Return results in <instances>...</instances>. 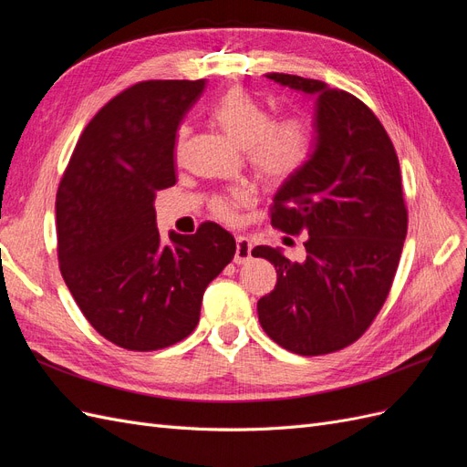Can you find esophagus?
Masks as SVG:
<instances>
[{"mask_svg": "<svg viewBox=\"0 0 467 467\" xmlns=\"http://www.w3.org/2000/svg\"><path fill=\"white\" fill-rule=\"evenodd\" d=\"M251 249H253L251 239L245 237V235H239V237L235 239V257H234V261H235L237 265L249 263V259H251Z\"/></svg>", "mask_w": 467, "mask_h": 467, "instance_id": "esophagus-1", "label": "esophagus"}]
</instances>
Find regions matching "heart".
Returning <instances> with one entry per match:
<instances>
[{"mask_svg": "<svg viewBox=\"0 0 467 467\" xmlns=\"http://www.w3.org/2000/svg\"><path fill=\"white\" fill-rule=\"evenodd\" d=\"M212 117L239 146L245 148V158L266 181L280 182L300 173L312 160L316 148L314 126L304 115L273 119L271 110L242 88L225 93ZM187 126L177 132V146L185 142ZM255 201V191L237 185L216 194L210 201V212L222 222H235L239 210Z\"/></svg>", "mask_w": 467, "mask_h": 467, "instance_id": "heart-1", "label": "heart"}]
</instances>
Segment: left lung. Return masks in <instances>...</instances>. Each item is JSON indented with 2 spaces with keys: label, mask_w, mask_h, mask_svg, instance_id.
<instances>
[{
  "label": "left lung",
  "mask_w": 467,
  "mask_h": 467,
  "mask_svg": "<svg viewBox=\"0 0 467 467\" xmlns=\"http://www.w3.org/2000/svg\"><path fill=\"white\" fill-rule=\"evenodd\" d=\"M317 95V144L300 173L275 194L271 223L307 234L306 259L257 245L276 266V286L257 304L265 333L302 357L329 355L360 338L384 306L407 235L400 160L360 99L319 79L268 74Z\"/></svg>",
  "instance_id": "left-lung-1"
}]
</instances>
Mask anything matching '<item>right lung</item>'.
<instances>
[{
  "label": "right lung",
  "mask_w": 467,
  "mask_h": 467,
  "mask_svg": "<svg viewBox=\"0 0 467 467\" xmlns=\"http://www.w3.org/2000/svg\"><path fill=\"white\" fill-rule=\"evenodd\" d=\"M204 79L138 81L81 132L56 192V237L66 286L107 341L160 350L189 337L206 286L235 255L214 222L192 235L155 228V192L175 185V136Z\"/></svg>",
  "instance_id": "right-lung-1"
}]
</instances>
